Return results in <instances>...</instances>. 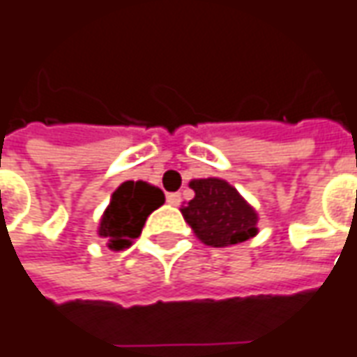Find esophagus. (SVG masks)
Listing matches in <instances>:
<instances>
[{"label":"esophagus","instance_id":"esophagus-1","mask_svg":"<svg viewBox=\"0 0 357 357\" xmlns=\"http://www.w3.org/2000/svg\"><path fill=\"white\" fill-rule=\"evenodd\" d=\"M167 202L171 204V206H178V204H181V194L178 192L167 194Z\"/></svg>","mask_w":357,"mask_h":357}]
</instances>
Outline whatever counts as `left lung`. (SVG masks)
<instances>
[{
    "label": "left lung",
    "mask_w": 357,
    "mask_h": 357,
    "mask_svg": "<svg viewBox=\"0 0 357 357\" xmlns=\"http://www.w3.org/2000/svg\"><path fill=\"white\" fill-rule=\"evenodd\" d=\"M194 198L181 208L184 221L208 247H231L258 233V213L235 186L223 178H194Z\"/></svg>",
    "instance_id": "left-lung-1"
}]
</instances>
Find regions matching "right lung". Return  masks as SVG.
<instances>
[{
    "label": "right lung",
    "mask_w": 357,
    "mask_h": 357,
    "mask_svg": "<svg viewBox=\"0 0 357 357\" xmlns=\"http://www.w3.org/2000/svg\"><path fill=\"white\" fill-rule=\"evenodd\" d=\"M165 204L161 188L144 181H126L110 196V204L99 221V237L110 250L128 249L146 225L149 213Z\"/></svg>",
    "instance_id": "add662e5"
}]
</instances>
